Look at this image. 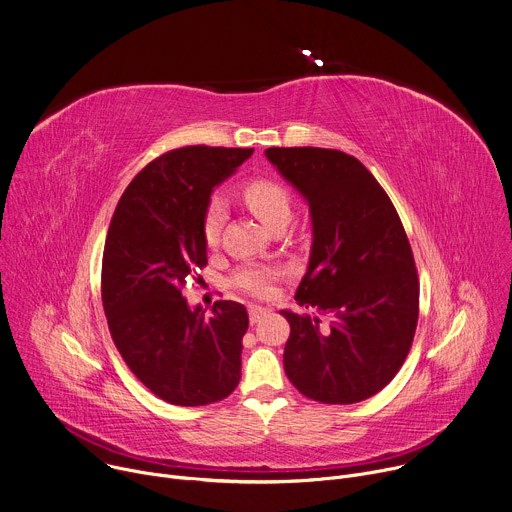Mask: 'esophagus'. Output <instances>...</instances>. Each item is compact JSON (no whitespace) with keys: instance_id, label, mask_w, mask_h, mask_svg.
Listing matches in <instances>:
<instances>
[{"instance_id":"obj_1","label":"esophagus","mask_w":512,"mask_h":512,"mask_svg":"<svg viewBox=\"0 0 512 512\" xmlns=\"http://www.w3.org/2000/svg\"><path fill=\"white\" fill-rule=\"evenodd\" d=\"M269 311H271L269 307L251 305V307H249V319H251V323H257V321H261V317H265Z\"/></svg>"}]
</instances>
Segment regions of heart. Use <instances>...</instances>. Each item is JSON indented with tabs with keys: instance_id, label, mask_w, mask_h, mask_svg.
<instances>
[{
	"instance_id": "heart-1",
	"label": "heart",
	"mask_w": 512,
	"mask_h": 512,
	"mask_svg": "<svg viewBox=\"0 0 512 512\" xmlns=\"http://www.w3.org/2000/svg\"><path fill=\"white\" fill-rule=\"evenodd\" d=\"M241 199L251 213L269 229L277 223H287L291 215V199L287 189L273 179H251L241 187ZM225 223V209L221 201H211L203 217V237L209 247L219 243ZM283 275V269L269 265H245L233 275V285L255 295L267 297L273 293L275 281Z\"/></svg>"
}]
</instances>
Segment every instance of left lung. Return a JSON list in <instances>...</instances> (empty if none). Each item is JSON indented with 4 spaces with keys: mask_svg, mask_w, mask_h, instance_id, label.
Listing matches in <instances>:
<instances>
[{
    "mask_svg": "<svg viewBox=\"0 0 512 512\" xmlns=\"http://www.w3.org/2000/svg\"><path fill=\"white\" fill-rule=\"evenodd\" d=\"M309 205L313 243L295 301L325 319L281 311L291 325L289 382L321 404H356L386 388L416 333L420 283L402 221L380 183L333 148H267Z\"/></svg>",
    "mask_w": 512,
    "mask_h": 512,
    "instance_id": "1",
    "label": "left lung"
}]
</instances>
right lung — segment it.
Wrapping results in <instances>:
<instances>
[{"instance_id": "right-lung-1", "label": "right lung", "mask_w": 512, "mask_h": 512, "mask_svg": "<svg viewBox=\"0 0 512 512\" xmlns=\"http://www.w3.org/2000/svg\"><path fill=\"white\" fill-rule=\"evenodd\" d=\"M251 154L203 144L164 152L126 187L108 227L102 303L110 335L130 372L168 404L207 406L241 380L245 305L217 301L207 315L189 307L183 287L207 265L203 217L213 189Z\"/></svg>"}]
</instances>
